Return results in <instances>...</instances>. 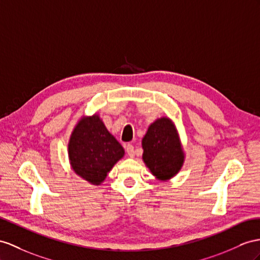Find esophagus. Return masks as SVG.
Returning a JSON list of instances; mask_svg holds the SVG:
<instances>
[{
    "label": "esophagus",
    "instance_id": "esophagus-1",
    "mask_svg": "<svg viewBox=\"0 0 260 260\" xmlns=\"http://www.w3.org/2000/svg\"><path fill=\"white\" fill-rule=\"evenodd\" d=\"M125 149H126V152H127L131 158L135 156V149H134V146H133V145H131V144L125 145Z\"/></svg>",
    "mask_w": 260,
    "mask_h": 260
}]
</instances>
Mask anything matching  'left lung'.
I'll use <instances>...</instances> for the list:
<instances>
[{
    "label": "left lung",
    "mask_w": 260,
    "mask_h": 260,
    "mask_svg": "<svg viewBox=\"0 0 260 260\" xmlns=\"http://www.w3.org/2000/svg\"><path fill=\"white\" fill-rule=\"evenodd\" d=\"M143 161L157 180L168 181L181 170L185 154L178 129L171 118L152 122L142 139Z\"/></svg>",
    "instance_id": "obj_1"
}]
</instances>
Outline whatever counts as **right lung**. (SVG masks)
Here are the masks:
<instances>
[{
	"instance_id": "1",
	"label": "right lung",
	"mask_w": 260,
	"mask_h": 260,
	"mask_svg": "<svg viewBox=\"0 0 260 260\" xmlns=\"http://www.w3.org/2000/svg\"><path fill=\"white\" fill-rule=\"evenodd\" d=\"M124 155L122 145L108 131L98 113L79 119L68 143L69 164L77 176L100 185Z\"/></svg>"
}]
</instances>
